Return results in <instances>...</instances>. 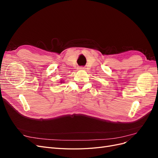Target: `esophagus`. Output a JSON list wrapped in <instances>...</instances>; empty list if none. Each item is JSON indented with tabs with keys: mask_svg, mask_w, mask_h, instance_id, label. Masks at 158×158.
Returning <instances> with one entry per match:
<instances>
[{
	"mask_svg": "<svg viewBox=\"0 0 158 158\" xmlns=\"http://www.w3.org/2000/svg\"><path fill=\"white\" fill-rule=\"evenodd\" d=\"M84 67H83V66H81V67H80L79 68V69H80V70H84Z\"/></svg>",
	"mask_w": 158,
	"mask_h": 158,
	"instance_id": "1",
	"label": "esophagus"
}]
</instances>
